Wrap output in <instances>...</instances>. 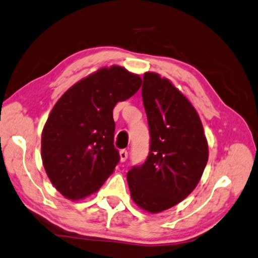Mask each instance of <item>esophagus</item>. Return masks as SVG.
I'll list each match as a JSON object with an SVG mask.
<instances>
[{
  "mask_svg": "<svg viewBox=\"0 0 258 258\" xmlns=\"http://www.w3.org/2000/svg\"><path fill=\"white\" fill-rule=\"evenodd\" d=\"M119 154H120L121 162H125V160L128 159V152H126L125 150H121Z\"/></svg>",
  "mask_w": 258,
  "mask_h": 258,
  "instance_id": "esophagus-1",
  "label": "esophagus"
}]
</instances>
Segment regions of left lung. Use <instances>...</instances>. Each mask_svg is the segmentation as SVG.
Wrapping results in <instances>:
<instances>
[{"mask_svg": "<svg viewBox=\"0 0 258 258\" xmlns=\"http://www.w3.org/2000/svg\"><path fill=\"white\" fill-rule=\"evenodd\" d=\"M151 134L145 163L126 174L133 201L150 213L179 204L200 182L209 161L201 117L169 79L145 72L142 88Z\"/></svg>", "mask_w": 258, "mask_h": 258, "instance_id": "obj_1", "label": "left lung"}]
</instances>
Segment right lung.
<instances>
[{
    "mask_svg": "<svg viewBox=\"0 0 258 258\" xmlns=\"http://www.w3.org/2000/svg\"><path fill=\"white\" fill-rule=\"evenodd\" d=\"M142 78L123 67L102 68L58 98L42 133L48 179L68 200L96 192L120 160L113 108L137 93Z\"/></svg>",
    "mask_w": 258,
    "mask_h": 258,
    "instance_id": "right-lung-1",
    "label": "right lung"
}]
</instances>
